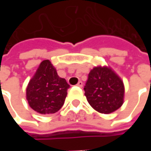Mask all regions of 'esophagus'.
Returning <instances> with one entry per match:
<instances>
[{"mask_svg": "<svg viewBox=\"0 0 151 151\" xmlns=\"http://www.w3.org/2000/svg\"><path fill=\"white\" fill-rule=\"evenodd\" d=\"M77 86H79V87H82V82H81V81H79V82H78V84H77Z\"/></svg>", "mask_w": 151, "mask_h": 151, "instance_id": "34e87169", "label": "esophagus"}]
</instances>
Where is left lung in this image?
Here are the masks:
<instances>
[{"label": "left lung", "instance_id": "obj_1", "mask_svg": "<svg viewBox=\"0 0 151 151\" xmlns=\"http://www.w3.org/2000/svg\"><path fill=\"white\" fill-rule=\"evenodd\" d=\"M84 90L90 105L100 113H111L123 104L124 82L109 66L94 67L89 73Z\"/></svg>", "mask_w": 151, "mask_h": 151}]
</instances>
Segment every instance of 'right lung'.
I'll return each instance as SVG.
<instances>
[{
	"label": "right lung",
	"mask_w": 151,
	"mask_h": 151,
	"mask_svg": "<svg viewBox=\"0 0 151 151\" xmlns=\"http://www.w3.org/2000/svg\"><path fill=\"white\" fill-rule=\"evenodd\" d=\"M69 88L65 79L58 76L49 60H44L28 83L26 97L34 111L44 115L52 114L61 108Z\"/></svg>",
	"instance_id": "right-lung-1"
}]
</instances>
